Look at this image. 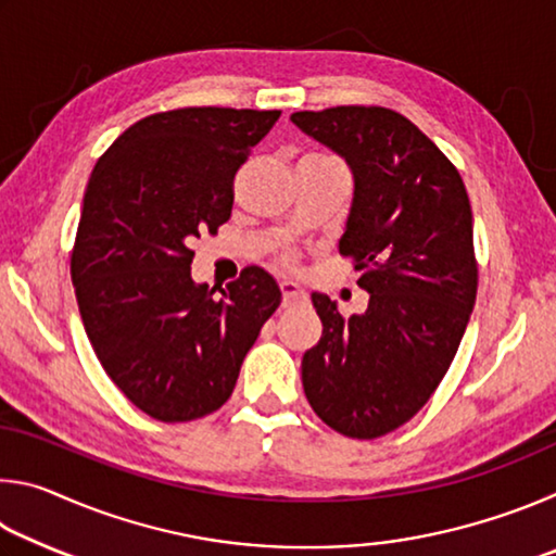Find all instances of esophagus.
I'll return each instance as SVG.
<instances>
[{
	"label": "esophagus",
	"mask_w": 556,
	"mask_h": 556,
	"mask_svg": "<svg viewBox=\"0 0 556 556\" xmlns=\"http://www.w3.org/2000/svg\"><path fill=\"white\" fill-rule=\"evenodd\" d=\"M279 289H281V301H285V306H291V304H296V301L306 299L304 289H301L296 281H281Z\"/></svg>",
	"instance_id": "34e87169"
}]
</instances>
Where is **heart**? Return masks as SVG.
<instances>
[{
  "mask_svg": "<svg viewBox=\"0 0 556 556\" xmlns=\"http://www.w3.org/2000/svg\"><path fill=\"white\" fill-rule=\"evenodd\" d=\"M306 156H331V154H321V152H314V154H306Z\"/></svg>",
  "mask_w": 556,
  "mask_h": 556,
  "instance_id": "obj_1",
  "label": "heart"
}]
</instances>
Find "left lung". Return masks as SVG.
Segmentation results:
<instances>
[{"label":"left lung","instance_id":"1","mask_svg":"<svg viewBox=\"0 0 556 556\" xmlns=\"http://www.w3.org/2000/svg\"><path fill=\"white\" fill-rule=\"evenodd\" d=\"M291 122L353 168L341 255L370 294L353 316L312 294L324 333L301 382L338 434L378 439L425 407L464 338L478 291L470 201L458 168L390 108L306 110Z\"/></svg>","mask_w":556,"mask_h":556}]
</instances>
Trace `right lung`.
I'll list each match as a JSON object with an SVG mask.
<instances>
[{"label": "right lung", "mask_w": 556, "mask_h": 556, "mask_svg": "<svg viewBox=\"0 0 556 556\" xmlns=\"http://www.w3.org/2000/svg\"><path fill=\"white\" fill-rule=\"evenodd\" d=\"M279 110L178 108L139 119L98 159L71 279L92 351L125 397L176 425L220 409L281 291L244 267L225 289L191 279V242L232 213V181Z\"/></svg>", "instance_id": "1"}]
</instances>
